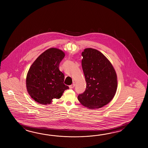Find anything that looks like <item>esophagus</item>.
Returning a JSON list of instances; mask_svg holds the SVG:
<instances>
[{
	"mask_svg": "<svg viewBox=\"0 0 148 148\" xmlns=\"http://www.w3.org/2000/svg\"><path fill=\"white\" fill-rule=\"evenodd\" d=\"M75 86V84L73 83L72 85H70L69 88H70V89H73V88H74Z\"/></svg>",
	"mask_w": 148,
	"mask_h": 148,
	"instance_id": "34e87169",
	"label": "esophagus"
}]
</instances>
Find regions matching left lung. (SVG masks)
<instances>
[{
    "label": "left lung",
    "instance_id": "1",
    "mask_svg": "<svg viewBox=\"0 0 148 148\" xmlns=\"http://www.w3.org/2000/svg\"><path fill=\"white\" fill-rule=\"evenodd\" d=\"M82 68L86 82L85 91L78 101L88 108H99L113 99L117 87L116 73L110 61L101 52L92 48L82 52Z\"/></svg>",
    "mask_w": 148,
    "mask_h": 148
}]
</instances>
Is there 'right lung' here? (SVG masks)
Returning a JSON list of instances; mask_svg holds the SVG:
<instances>
[{"instance_id": "right-lung-1", "label": "right lung", "mask_w": 148, "mask_h": 148, "mask_svg": "<svg viewBox=\"0 0 148 148\" xmlns=\"http://www.w3.org/2000/svg\"><path fill=\"white\" fill-rule=\"evenodd\" d=\"M65 56L57 48L47 49L32 64L26 76V88L32 98L38 103L50 104L59 99L69 89L64 85V75L59 70V64Z\"/></svg>"}]
</instances>
